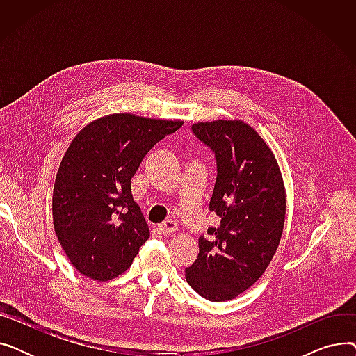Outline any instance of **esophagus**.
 I'll return each mask as SVG.
<instances>
[{
  "label": "esophagus",
  "instance_id": "34e87169",
  "mask_svg": "<svg viewBox=\"0 0 356 356\" xmlns=\"http://www.w3.org/2000/svg\"><path fill=\"white\" fill-rule=\"evenodd\" d=\"M177 223L175 222V220H172V219H168V220H165V222H163L161 225L159 227V229H160V232L164 235V236H168V235H172V234H175L176 231H177Z\"/></svg>",
  "mask_w": 356,
  "mask_h": 356
}]
</instances>
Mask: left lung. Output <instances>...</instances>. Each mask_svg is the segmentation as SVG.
<instances>
[{
  "label": "left lung",
  "mask_w": 356,
  "mask_h": 356,
  "mask_svg": "<svg viewBox=\"0 0 356 356\" xmlns=\"http://www.w3.org/2000/svg\"><path fill=\"white\" fill-rule=\"evenodd\" d=\"M192 131L215 153L209 209L220 223L199 238L186 280L208 300L227 302L250 289L271 263L284 228L286 189L270 147L248 124L219 120L193 124Z\"/></svg>",
  "instance_id": "1"
}]
</instances>
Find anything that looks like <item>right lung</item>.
I'll return each instance as SVG.
<instances>
[{
  "instance_id": "obj_1",
  "label": "right lung",
  "mask_w": 356,
  "mask_h": 356,
  "mask_svg": "<svg viewBox=\"0 0 356 356\" xmlns=\"http://www.w3.org/2000/svg\"><path fill=\"white\" fill-rule=\"evenodd\" d=\"M183 125L112 114L88 124L66 149L53 188V227L70 264L108 282L125 273L149 236L131 179L156 143Z\"/></svg>"
}]
</instances>
